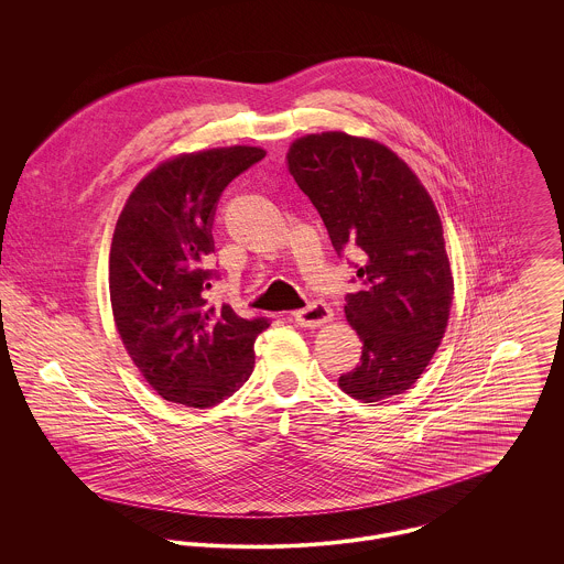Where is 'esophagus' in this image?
<instances>
[{
	"label": "esophagus",
	"mask_w": 564,
	"mask_h": 564,
	"mask_svg": "<svg viewBox=\"0 0 564 564\" xmlns=\"http://www.w3.org/2000/svg\"><path fill=\"white\" fill-rule=\"evenodd\" d=\"M332 317H334L332 308L323 302H313L293 315V319L302 327H319L323 323L332 322Z\"/></svg>",
	"instance_id": "obj_1"
}]
</instances>
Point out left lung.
I'll return each instance as SVG.
<instances>
[{"label":"left lung","instance_id":"8db88e82","mask_svg":"<svg viewBox=\"0 0 564 564\" xmlns=\"http://www.w3.org/2000/svg\"><path fill=\"white\" fill-rule=\"evenodd\" d=\"M286 164L334 249L354 247L362 262L360 291L345 297L362 356L338 387L365 403L402 395L438 349L454 300L438 210L416 173L373 139L306 134Z\"/></svg>","mask_w":564,"mask_h":564}]
</instances>
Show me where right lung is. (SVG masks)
Instances as JSON below:
<instances>
[{"label": "right lung", "instance_id": "right-lung-1", "mask_svg": "<svg viewBox=\"0 0 564 564\" xmlns=\"http://www.w3.org/2000/svg\"><path fill=\"white\" fill-rule=\"evenodd\" d=\"M232 145L180 154L152 169L130 193L110 245L108 284L117 332L148 384L166 402L210 408L253 371V340L267 319L208 306L215 251L210 235L224 188L264 159Z\"/></svg>", "mask_w": 564, "mask_h": 564}]
</instances>
